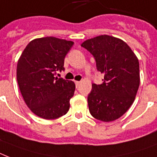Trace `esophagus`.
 <instances>
[{
	"label": "esophagus",
	"mask_w": 157,
	"mask_h": 157,
	"mask_svg": "<svg viewBox=\"0 0 157 157\" xmlns=\"http://www.w3.org/2000/svg\"><path fill=\"white\" fill-rule=\"evenodd\" d=\"M79 84H80L79 81H75V85H76V87H78Z\"/></svg>",
	"instance_id": "esophagus-1"
}]
</instances>
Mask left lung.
<instances>
[{"label": "left lung", "mask_w": 157, "mask_h": 157, "mask_svg": "<svg viewBox=\"0 0 157 157\" xmlns=\"http://www.w3.org/2000/svg\"><path fill=\"white\" fill-rule=\"evenodd\" d=\"M104 75L101 84L92 83L87 96L90 114L101 121L119 119L133 104L140 83L139 62L124 41L101 35L82 42Z\"/></svg>", "instance_id": "obj_1"}]
</instances>
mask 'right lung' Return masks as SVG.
I'll list each match as a JSON object with an SVG mask.
<instances>
[{"label":"right lung","instance_id":"1","mask_svg":"<svg viewBox=\"0 0 157 157\" xmlns=\"http://www.w3.org/2000/svg\"><path fill=\"white\" fill-rule=\"evenodd\" d=\"M73 45L54 37L37 38L27 45L18 61L17 81L23 98L42 119H57L70 109L75 82L56 75L65 70V56Z\"/></svg>","mask_w":157,"mask_h":157}]
</instances>
